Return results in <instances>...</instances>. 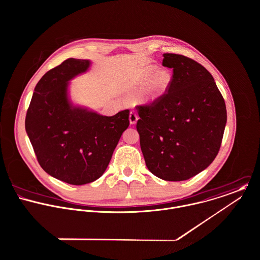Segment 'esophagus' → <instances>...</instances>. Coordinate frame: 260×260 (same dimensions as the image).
Here are the masks:
<instances>
[{"mask_svg":"<svg viewBox=\"0 0 260 260\" xmlns=\"http://www.w3.org/2000/svg\"><path fill=\"white\" fill-rule=\"evenodd\" d=\"M128 118H129V123L131 124H135V123H137V121L139 119V116H138V114L135 111H131Z\"/></svg>","mask_w":260,"mask_h":260,"instance_id":"obj_1","label":"esophagus"}]
</instances>
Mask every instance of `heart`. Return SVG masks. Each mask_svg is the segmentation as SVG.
<instances>
[{
    "label": "heart",
    "instance_id": "1",
    "mask_svg": "<svg viewBox=\"0 0 260 260\" xmlns=\"http://www.w3.org/2000/svg\"><path fill=\"white\" fill-rule=\"evenodd\" d=\"M155 65L147 64L141 67L132 79V86L141 88L140 101L143 104H156L169 90L172 75L167 69H157Z\"/></svg>",
    "mask_w": 260,
    "mask_h": 260
}]
</instances>
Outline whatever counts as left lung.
I'll return each mask as SVG.
<instances>
[{"instance_id": "left-lung-1", "label": "left lung", "mask_w": 260, "mask_h": 260, "mask_svg": "<svg viewBox=\"0 0 260 260\" xmlns=\"http://www.w3.org/2000/svg\"><path fill=\"white\" fill-rule=\"evenodd\" d=\"M173 68L168 93L139 106L137 129L149 171L165 181H185L217 156L226 121L224 100L207 69L179 54H162Z\"/></svg>"}]
</instances>
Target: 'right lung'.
Returning a JSON list of instances; mask_svg holds the SVG:
<instances>
[{
	"label": "right lung",
	"instance_id": "add662e5",
	"mask_svg": "<svg viewBox=\"0 0 260 260\" xmlns=\"http://www.w3.org/2000/svg\"><path fill=\"white\" fill-rule=\"evenodd\" d=\"M88 59L69 58L37 83L25 128L42 169L71 185L91 183L104 175L122 133L128 109L106 116L74 104L70 81L86 73Z\"/></svg>",
	"mask_w": 260,
	"mask_h": 260
}]
</instances>
